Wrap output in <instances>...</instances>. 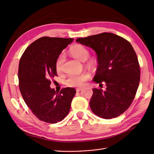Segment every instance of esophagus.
<instances>
[{
  "label": "esophagus",
  "instance_id": "34e87169",
  "mask_svg": "<svg viewBox=\"0 0 154 154\" xmlns=\"http://www.w3.org/2000/svg\"><path fill=\"white\" fill-rule=\"evenodd\" d=\"M82 90H83V88H76V91L77 92H79V91H81Z\"/></svg>",
  "mask_w": 154,
  "mask_h": 154
}]
</instances>
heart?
<instances>
[{
    "label": "heart",
    "mask_w": 154,
    "mask_h": 154,
    "mask_svg": "<svg viewBox=\"0 0 154 154\" xmlns=\"http://www.w3.org/2000/svg\"><path fill=\"white\" fill-rule=\"evenodd\" d=\"M70 54L73 58L81 61V62H85V60H87L89 56V52L88 50L85 46L80 45H76L73 46L70 49ZM63 58V55L60 54L56 60V69L58 72H60L62 71ZM96 60L92 59L88 62V65L90 66H94ZM89 77H90V74L88 72H83L79 74H71L67 78L66 83L69 87H81V86L84 85L85 82L88 80Z\"/></svg>",
    "instance_id": "b5f03b06"
}]
</instances>
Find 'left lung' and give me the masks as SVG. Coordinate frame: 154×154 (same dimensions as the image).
Wrapping results in <instances>:
<instances>
[{"label":"left lung","instance_id":"left-lung-1","mask_svg":"<svg viewBox=\"0 0 154 154\" xmlns=\"http://www.w3.org/2000/svg\"><path fill=\"white\" fill-rule=\"evenodd\" d=\"M76 42L95 51L98 66L93 81L106 86L105 91L92 89L89 103L92 112L106 119L120 116L133 101L140 82V66L133 46L112 33L79 38Z\"/></svg>","mask_w":154,"mask_h":154}]
</instances>
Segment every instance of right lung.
Returning <instances> with one entry per match:
<instances>
[{"label": "right lung", "mask_w": 154, "mask_h": 154, "mask_svg": "<svg viewBox=\"0 0 154 154\" xmlns=\"http://www.w3.org/2000/svg\"><path fill=\"white\" fill-rule=\"evenodd\" d=\"M73 38L43 37L26 48L19 63V87L27 106L39 120L56 123L69 113L75 89L64 88L58 93L51 88L57 75L56 62Z\"/></svg>", "instance_id": "1"}]
</instances>
